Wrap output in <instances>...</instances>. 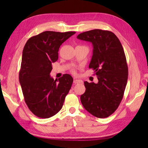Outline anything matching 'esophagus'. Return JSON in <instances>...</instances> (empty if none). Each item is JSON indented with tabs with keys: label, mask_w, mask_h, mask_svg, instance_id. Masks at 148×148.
Wrapping results in <instances>:
<instances>
[{
	"label": "esophagus",
	"mask_w": 148,
	"mask_h": 148,
	"mask_svg": "<svg viewBox=\"0 0 148 148\" xmlns=\"http://www.w3.org/2000/svg\"><path fill=\"white\" fill-rule=\"evenodd\" d=\"M83 81L81 80H79V79H76V78H74L73 79V83L74 84H77V83H82Z\"/></svg>",
	"instance_id": "34e87169"
}]
</instances>
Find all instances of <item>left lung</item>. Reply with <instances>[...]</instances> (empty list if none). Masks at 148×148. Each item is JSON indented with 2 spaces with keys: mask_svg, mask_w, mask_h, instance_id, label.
Wrapping results in <instances>:
<instances>
[{
  "mask_svg": "<svg viewBox=\"0 0 148 148\" xmlns=\"http://www.w3.org/2000/svg\"><path fill=\"white\" fill-rule=\"evenodd\" d=\"M78 39L92 42L93 55L89 68L95 71L98 83L84 81L81 95L83 107L91 114L107 118L114 112L123 97L128 79V66L121 44L114 33L92 30L79 34Z\"/></svg>",
  "mask_w": 148,
  "mask_h": 148,
  "instance_id": "1",
  "label": "left lung"
}]
</instances>
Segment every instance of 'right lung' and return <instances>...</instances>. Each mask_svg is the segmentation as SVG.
Returning <instances> with one entry per match:
<instances>
[{
    "instance_id": "obj_1",
    "label": "right lung",
    "mask_w": 148,
    "mask_h": 148,
    "mask_svg": "<svg viewBox=\"0 0 148 148\" xmlns=\"http://www.w3.org/2000/svg\"><path fill=\"white\" fill-rule=\"evenodd\" d=\"M75 33L45 31L30 37L24 46L19 81L25 102L37 117L48 118L58 112L71 89L70 75L54 80L49 74L60 47Z\"/></svg>"
}]
</instances>
